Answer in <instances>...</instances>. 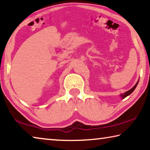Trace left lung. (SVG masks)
<instances>
[{"label":"left lung","instance_id":"1","mask_svg":"<svg viewBox=\"0 0 150 150\" xmlns=\"http://www.w3.org/2000/svg\"><path fill=\"white\" fill-rule=\"evenodd\" d=\"M138 82H139V81H138V82H137V83L136 84L134 85V87H132L131 88L130 90H129L128 91H127V92H126V93H124V94H122V95H120V96H122V98H126L127 96H128V95H130V94L133 92V91H134V89H135L136 88V87H137V85H138Z\"/></svg>","mask_w":150,"mask_h":150}]
</instances>
